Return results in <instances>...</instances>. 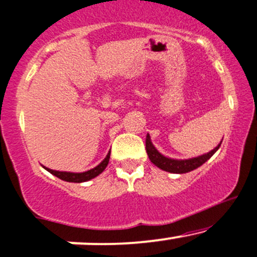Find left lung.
Returning a JSON list of instances; mask_svg holds the SVG:
<instances>
[{"label":"left lung","mask_w":257,"mask_h":257,"mask_svg":"<svg viewBox=\"0 0 257 257\" xmlns=\"http://www.w3.org/2000/svg\"><path fill=\"white\" fill-rule=\"evenodd\" d=\"M146 152H148L149 159L155 166L161 168L163 171L171 172V173H188V172L196 170L197 167H200L201 165H204L207 160H210L212 157V155L218 150L219 146H221L222 142L219 143L218 146H216L212 151L207 152V154L202 155V156L195 157V159H190V160H173V159H168V157H165L163 155H161L159 151L155 149V146L152 145L151 140H150V135H146Z\"/></svg>","instance_id":"obj_1"}]
</instances>
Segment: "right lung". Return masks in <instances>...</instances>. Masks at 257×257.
<instances>
[{"mask_svg":"<svg viewBox=\"0 0 257 257\" xmlns=\"http://www.w3.org/2000/svg\"><path fill=\"white\" fill-rule=\"evenodd\" d=\"M109 155H111V151L107 154L106 159L100 163V165L96 166L92 170L87 171V172H83V173H70V172H58V171H53V170H49L46 168L50 173H52L53 176H56L57 178H60L62 180H66V182H72V183H81V182H86V180H90L95 177H97L98 174L102 173L103 170L107 167L109 161Z\"/></svg>","mask_w":257,"mask_h":257,"instance_id":"add662e5","label":"right lung"}]
</instances>
